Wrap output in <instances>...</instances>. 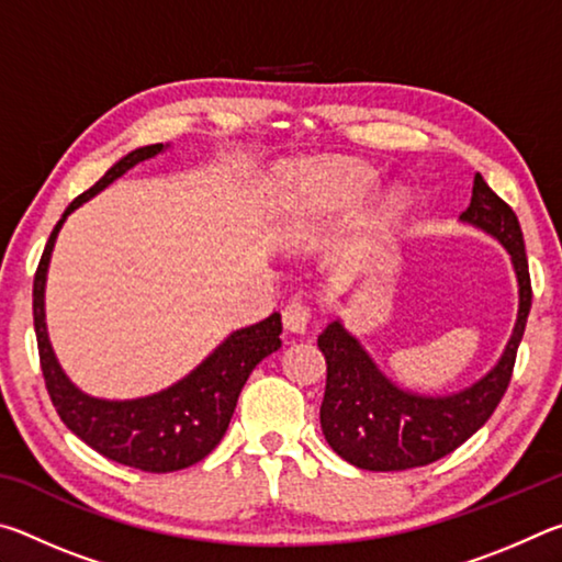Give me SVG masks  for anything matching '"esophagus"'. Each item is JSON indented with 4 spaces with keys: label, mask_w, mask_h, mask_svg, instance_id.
Wrapping results in <instances>:
<instances>
[{
    "label": "esophagus",
    "mask_w": 562,
    "mask_h": 562,
    "mask_svg": "<svg viewBox=\"0 0 562 562\" xmlns=\"http://www.w3.org/2000/svg\"><path fill=\"white\" fill-rule=\"evenodd\" d=\"M310 317H312V310L310 304L304 302H290L288 307L282 310V325L284 329L292 331V335H304L310 325Z\"/></svg>",
    "instance_id": "obj_1"
}]
</instances>
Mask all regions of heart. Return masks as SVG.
Returning a JSON list of instances; mask_svg holds the SVG:
<instances>
[{"label": "heart", "instance_id": "heart-1", "mask_svg": "<svg viewBox=\"0 0 562 562\" xmlns=\"http://www.w3.org/2000/svg\"><path fill=\"white\" fill-rule=\"evenodd\" d=\"M376 186L372 170L341 160H304L288 168L280 180L282 207L290 215L337 213L359 205ZM408 205L404 190H392L384 201V217L396 221Z\"/></svg>", "mask_w": 562, "mask_h": 562}]
</instances>
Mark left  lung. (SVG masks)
<instances>
[{
  "mask_svg": "<svg viewBox=\"0 0 562 562\" xmlns=\"http://www.w3.org/2000/svg\"><path fill=\"white\" fill-rule=\"evenodd\" d=\"M459 221L496 237L510 255L518 280V315L508 345L479 382L461 392L431 396L398 386L341 319L329 322L317 337L327 361L319 424L331 451L357 469L406 471L439 461L469 441L506 394L532 300L520 223L481 173L473 178L471 203Z\"/></svg>",
  "mask_w": 562,
  "mask_h": 562,
  "instance_id": "8db88e82",
  "label": "left lung"
}]
</instances>
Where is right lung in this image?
Listing matches in <instances>:
<instances>
[{"label":"right lung","mask_w":562,"mask_h":562,"mask_svg":"<svg viewBox=\"0 0 562 562\" xmlns=\"http://www.w3.org/2000/svg\"><path fill=\"white\" fill-rule=\"evenodd\" d=\"M168 146L154 144L131 150L119 164H113L99 183H93L87 193H81L66 207L61 221L49 235L44 247L40 268L34 274V329L40 345V361L52 404L61 422L99 451L106 459L131 465V469L168 473L188 469L203 461L227 431L237 396H240L247 376L260 361L282 347V319L272 312L258 325L235 329L207 355L193 372L178 379L168 389L138 398H99L76 386L54 355V347L46 331L44 290L46 272L54 252L56 235L76 207H81L126 170L164 154Z\"/></svg>","instance_id":"1"}]
</instances>
